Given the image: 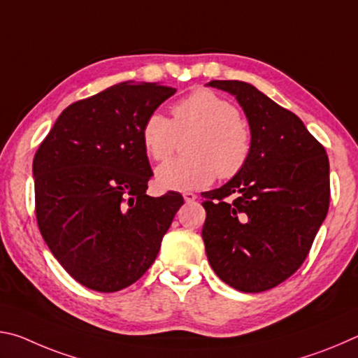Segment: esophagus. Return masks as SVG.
Here are the masks:
<instances>
[{"instance_id": "esophagus-1", "label": "esophagus", "mask_w": 358, "mask_h": 358, "mask_svg": "<svg viewBox=\"0 0 358 358\" xmlns=\"http://www.w3.org/2000/svg\"><path fill=\"white\" fill-rule=\"evenodd\" d=\"M183 197H185V201H186L187 203L194 202V201H196V199H197V196H196V194H194V192H185Z\"/></svg>"}]
</instances>
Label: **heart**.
I'll return each mask as SVG.
<instances>
[{"label":"heart","instance_id":"obj_1","mask_svg":"<svg viewBox=\"0 0 358 358\" xmlns=\"http://www.w3.org/2000/svg\"><path fill=\"white\" fill-rule=\"evenodd\" d=\"M192 132L185 151L157 167L162 189H202L216 178L230 180L243 171L252 153V134L238 107L210 90H196L172 107L169 120L159 112L148 115L142 126L145 151L155 161H166L177 147L178 136Z\"/></svg>","mask_w":358,"mask_h":358}]
</instances>
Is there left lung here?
<instances>
[{
	"mask_svg": "<svg viewBox=\"0 0 358 358\" xmlns=\"http://www.w3.org/2000/svg\"><path fill=\"white\" fill-rule=\"evenodd\" d=\"M208 85L234 94L243 107L252 153L237 177L202 194L205 251L229 286L264 292L292 276L310 254L329 211V156L295 113L252 85Z\"/></svg>",
	"mask_w": 358,
	"mask_h": 358,
	"instance_id": "left-lung-1",
	"label": "left lung"
}]
</instances>
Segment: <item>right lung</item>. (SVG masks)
I'll use <instances>...</instances> for the list:
<instances>
[{"mask_svg":"<svg viewBox=\"0 0 358 358\" xmlns=\"http://www.w3.org/2000/svg\"><path fill=\"white\" fill-rule=\"evenodd\" d=\"M175 93L157 83H118L64 108L33 159L42 238L82 286L117 292L159 252L178 192L147 196L151 167L142 142L148 115Z\"/></svg>","mask_w":358,"mask_h":358,"instance_id":"obj_1","label":"right lung"}]
</instances>
